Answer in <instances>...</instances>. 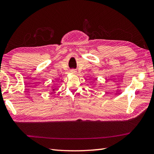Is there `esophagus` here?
<instances>
[{
	"mask_svg": "<svg viewBox=\"0 0 154 154\" xmlns=\"http://www.w3.org/2000/svg\"><path fill=\"white\" fill-rule=\"evenodd\" d=\"M71 73H73V74H76L77 73V71L75 69H71Z\"/></svg>",
	"mask_w": 154,
	"mask_h": 154,
	"instance_id": "esophagus-1",
	"label": "esophagus"
}]
</instances>
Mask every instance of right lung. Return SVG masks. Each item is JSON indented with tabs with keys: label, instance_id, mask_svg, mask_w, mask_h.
Segmentation results:
<instances>
[{
	"label": "right lung",
	"instance_id": "add662e5",
	"mask_svg": "<svg viewBox=\"0 0 154 154\" xmlns=\"http://www.w3.org/2000/svg\"><path fill=\"white\" fill-rule=\"evenodd\" d=\"M54 90H55V89H53V91H54Z\"/></svg>",
	"mask_w": 154,
	"mask_h": 154
}]
</instances>
